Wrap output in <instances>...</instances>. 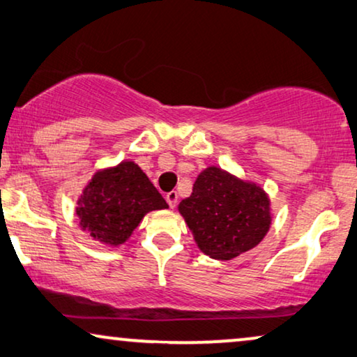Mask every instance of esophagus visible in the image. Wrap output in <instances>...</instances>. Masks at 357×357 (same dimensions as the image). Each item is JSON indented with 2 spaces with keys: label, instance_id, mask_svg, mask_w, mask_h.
<instances>
[{
  "label": "esophagus",
  "instance_id": "esophagus-1",
  "mask_svg": "<svg viewBox=\"0 0 357 357\" xmlns=\"http://www.w3.org/2000/svg\"><path fill=\"white\" fill-rule=\"evenodd\" d=\"M167 202L169 205V208L176 207V204H178V192H176V190H172V192L167 194Z\"/></svg>",
  "mask_w": 357,
  "mask_h": 357
}]
</instances>
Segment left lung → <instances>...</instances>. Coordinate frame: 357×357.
Returning <instances> with one entry per match:
<instances>
[{
    "instance_id": "8db88e82",
    "label": "left lung",
    "mask_w": 357,
    "mask_h": 357,
    "mask_svg": "<svg viewBox=\"0 0 357 357\" xmlns=\"http://www.w3.org/2000/svg\"><path fill=\"white\" fill-rule=\"evenodd\" d=\"M197 248L212 259L229 260L255 248L272 225L270 199L248 179L208 167L192 194L178 205Z\"/></svg>"
}]
</instances>
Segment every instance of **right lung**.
I'll list each match as a JSON object with an SVG mask.
<instances>
[{"mask_svg":"<svg viewBox=\"0 0 357 357\" xmlns=\"http://www.w3.org/2000/svg\"><path fill=\"white\" fill-rule=\"evenodd\" d=\"M168 208L162 194L139 165L121 162L100 169L77 200L80 228L98 243L121 245L152 210Z\"/></svg>","mask_w":357,"mask_h":357,"instance_id":"add662e5","label":"right lung"}]
</instances>
